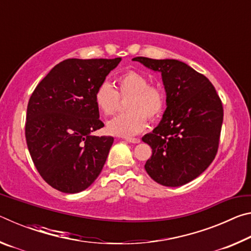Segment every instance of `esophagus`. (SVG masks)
Wrapping results in <instances>:
<instances>
[{
    "label": "esophagus",
    "instance_id": "1",
    "mask_svg": "<svg viewBox=\"0 0 251 251\" xmlns=\"http://www.w3.org/2000/svg\"><path fill=\"white\" fill-rule=\"evenodd\" d=\"M127 142H129V143H133V144H138V143H141V139L139 138H133V137H127V138H125Z\"/></svg>",
    "mask_w": 251,
    "mask_h": 251
}]
</instances>
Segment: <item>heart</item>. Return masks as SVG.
I'll list each match as a JSON object with an SVG mask.
<instances>
[{
	"mask_svg": "<svg viewBox=\"0 0 251 251\" xmlns=\"http://www.w3.org/2000/svg\"><path fill=\"white\" fill-rule=\"evenodd\" d=\"M121 97H128L126 109L107 122L106 129L109 134L130 137L141 133L147 125V118L157 120L163 115L166 106V95L159 85L150 84L145 74L127 71L116 78V90L108 83H101L96 88L94 101L96 107L105 116L114 114Z\"/></svg>",
	"mask_w": 251,
	"mask_h": 251,
	"instance_id": "1",
	"label": "heart"
}]
</instances>
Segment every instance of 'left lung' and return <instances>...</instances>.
I'll return each mask as SVG.
<instances>
[{
	"label": "left lung",
	"instance_id": "obj_1",
	"mask_svg": "<svg viewBox=\"0 0 251 251\" xmlns=\"http://www.w3.org/2000/svg\"><path fill=\"white\" fill-rule=\"evenodd\" d=\"M161 73L167 108L158 126L142 138L152 155L145 169L156 182L178 187L194 180L217 154L224 109L214 85L177 59L135 57Z\"/></svg>",
	"mask_w": 251,
	"mask_h": 251
}]
</instances>
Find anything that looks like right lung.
I'll use <instances>...</instances> for the list:
<instances>
[{"mask_svg": "<svg viewBox=\"0 0 251 251\" xmlns=\"http://www.w3.org/2000/svg\"><path fill=\"white\" fill-rule=\"evenodd\" d=\"M121 61L65 59L29 97L25 123L29 155L42 178L59 192L85 190L104 167L114 138L92 135L104 126L94 94Z\"/></svg>", "mask_w": 251, "mask_h": 251, "instance_id": "1", "label": "right lung"}]
</instances>
